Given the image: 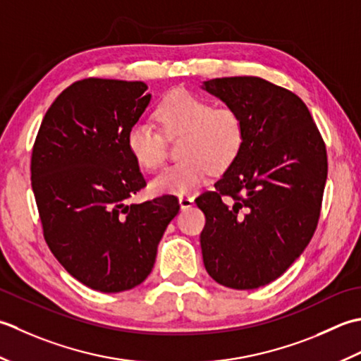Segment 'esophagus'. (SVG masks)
Here are the masks:
<instances>
[{
  "label": "esophagus",
  "mask_w": 361,
  "mask_h": 361,
  "mask_svg": "<svg viewBox=\"0 0 361 361\" xmlns=\"http://www.w3.org/2000/svg\"><path fill=\"white\" fill-rule=\"evenodd\" d=\"M193 204H195V197L187 196V195H182V196H179V205H180V209H182V210L190 209L191 205H193Z\"/></svg>",
  "instance_id": "obj_1"
}]
</instances>
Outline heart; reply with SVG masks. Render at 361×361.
Instances as JSON below:
<instances>
[{"mask_svg": "<svg viewBox=\"0 0 361 361\" xmlns=\"http://www.w3.org/2000/svg\"><path fill=\"white\" fill-rule=\"evenodd\" d=\"M154 118L166 135L182 134L179 164L165 168L149 183L154 195H187L207 178L212 166L226 168L243 143V123L233 109L212 107L207 99L187 90H173L159 101ZM126 145L137 165L156 171L164 161V138L146 123L128 130Z\"/></svg>", "mask_w": 361, "mask_h": 361, "instance_id": "b5f03b06", "label": "heart"}]
</instances>
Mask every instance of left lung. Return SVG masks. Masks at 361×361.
Listing matches in <instances>:
<instances>
[{"mask_svg": "<svg viewBox=\"0 0 361 361\" xmlns=\"http://www.w3.org/2000/svg\"><path fill=\"white\" fill-rule=\"evenodd\" d=\"M240 115L243 143L196 204L205 215L204 267L227 288L254 290L281 277L304 252L318 224L327 179L319 130L299 97L241 76L202 82Z\"/></svg>", "mask_w": 361, "mask_h": 361, "instance_id": "8db88e82", "label": "left lung"}]
</instances>
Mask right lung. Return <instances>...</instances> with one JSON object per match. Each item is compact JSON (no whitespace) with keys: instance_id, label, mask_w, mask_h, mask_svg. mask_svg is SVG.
Segmentation results:
<instances>
[{"instance_id":"right-lung-1","label":"right lung","mask_w":361,"mask_h":361,"mask_svg":"<svg viewBox=\"0 0 361 361\" xmlns=\"http://www.w3.org/2000/svg\"><path fill=\"white\" fill-rule=\"evenodd\" d=\"M146 90L140 80H78L48 109L32 149V191L51 252L102 293L130 290L149 276L179 212L171 195L126 204L146 185L126 145L151 102Z\"/></svg>"}]
</instances>
